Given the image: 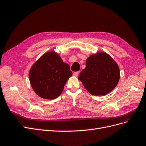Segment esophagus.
<instances>
[{
  "instance_id": "obj_1",
  "label": "esophagus",
  "mask_w": 146,
  "mask_h": 146,
  "mask_svg": "<svg viewBox=\"0 0 146 146\" xmlns=\"http://www.w3.org/2000/svg\"><path fill=\"white\" fill-rule=\"evenodd\" d=\"M79 74V72H74L73 73V75H74V76H76V77L78 76Z\"/></svg>"
}]
</instances>
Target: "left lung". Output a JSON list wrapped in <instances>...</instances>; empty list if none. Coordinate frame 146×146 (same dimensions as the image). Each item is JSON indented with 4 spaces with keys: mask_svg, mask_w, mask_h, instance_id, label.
<instances>
[{
    "mask_svg": "<svg viewBox=\"0 0 146 146\" xmlns=\"http://www.w3.org/2000/svg\"><path fill=\"white\" fill-rule=\"evenodd\" d=\"M119 78L118 65L110 56L103 52L89 56L86 68L78 77L86 90L95 96L110 93L116 87Z\"/></svg>",
    "mask_w": 146,
    "mask_h": 146,
    "instance_id": "left-lung-1",
    "label": "left lung"
}]
</instances>
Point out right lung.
I'll return each instance as SVG.
<instances>
[{
  "instance_id": "right-lung-1",
  "label": "right lung",
  "mask_w": 146,
  "mask_h": 146,
  "mask_svg": "<svg viewBox=\"0 0 146 146\" xmlns=\"http://www.w3.org/2000/svg\"><path fill=\"white\" fill-rule=\"evenodd\" d=\"M70 66L55 51L45 53L33 65L29 72L31 86L37 95L53 100L62 92L72 76Z\"/></svg>"
}]
</instances>
